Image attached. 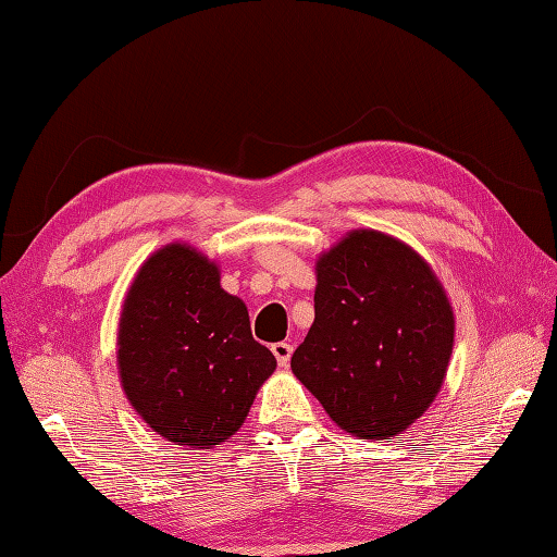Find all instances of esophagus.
I'll use <instances>...</instances> for the list:
<instances>
[{
    "mask_svg": "<svg viewBox=\"0 0 557 557\" xmlns=\"http://www.w3.org/2000/svg\"><path fill=\"white\" fill-rule=\"evenodd\" d=\"M272 354H275L280 366H287L292 359V345L289 342H275V345H272Z\"/></svg>",
    "mask_w": 557,
    "mask_h": 557,
    "instance_id": "34e87169",
    "label": "esophagus"
}]
</instances>
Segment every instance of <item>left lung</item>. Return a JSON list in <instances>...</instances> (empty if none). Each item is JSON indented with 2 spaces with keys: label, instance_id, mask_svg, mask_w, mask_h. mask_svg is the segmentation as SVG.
Segmentation results:
<instances>
[{
  "label": "left lung",
  "instance_id": "obj_1",
  "mask_svg": "<svg viewBox=\"0 0 557 557\" xmlns=\"http://www.w3.org/2000/svg\"><path fill=\"white\" fill-rule=\"evenodd\" d=\"M313 306L292 371L339 429L389 441L431 407L455 318L419 253L381 232H351L318 260Z\"/></svg>",
  "mask_w": 557,
  "mask_h": 557
}]
</instances>
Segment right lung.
<instances>
[{
    "instance_id": "obj_1",
    "label": "right lung",
    "mask_w": 557,
    "mask_h": 557,
    "mask_svg": "<svg viewBox=\"0 0 557 557\" xmlns=\"http://www.w3.org/2000/svg\"><path fill=\"white\" fill-rule=\"evenodd\" d=\"M275 366L244 301L220 287L215 263L184 244L146 260L124 301L120 373L152 431L176 445H220Z\"/></svg>"
}]
</instances>
